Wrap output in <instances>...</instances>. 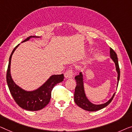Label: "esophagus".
Segmentation results:
<instances>
[{
    "label": "esophagus",
    "mask_w": 132,
    "mask_h": 132,
    "mask_svg": "<svg viewBox=\"0 0 132 132\" xmlns=\"http://www.w3.org/2000/svg\"><path fill=\"white\" fill-rule=\"evenodd\" d=\"M73 76V71L72 70H68L64 73V78L65 79H70L72 78Z\"/></svg>",
    "instance_id": "esophagus-1"
}]
</instances>
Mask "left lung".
Listing matches in <instances>:
<instances>
[{"instance_id": "8db88e82", "label": "left lung", "mask_w": 132, "mask_h": 132, "mask_svg": "<svg viewBox=\"0 0 132 132\" xmlns=\"http://www.w3.org/2000/svg\"><path fill=\"white\" fill-rule=\"evenodd\" d=\"M110 58L114 63L116 66V70L117 73V85L119 84V81L120 79V72L119 66V62H118V58L117 54L111 48H110ZM76 82V86L75 88V91L74 94V101L76 104V105L81 109L86 110L88 111H95L104 109V107H107L109 104L111 103L114 97L115 93L113 94L112 97L110 98L109 101L105 103L101 104H95L91 103L88 98L86 97L85 89H84V75L82 72L79 73V75L75 76V78Z\"/></svg>"}]
</instances>
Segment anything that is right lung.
I'll list each match as a JSON object with an SVG mask.
<instances>
[{"label": "right lung", "mask_w": 132, "mask_h": 132, "mask_svg": "<svg viewBox=\"0 0 132 132\" xmlns=\"http://www.w3.org/2000/svg\"><path fill=\"white\" fill-rule=\"evenodd\" d=\"M41 37L30 36L22 43L28 41L31 38H40ZM20 44L16 46L10 56L6 73V81L12 96L19 107L28 111H38L43 109L48 104L51 98V92L54 86L64 79L63 74L53 75L50 76L40 87L33 91H26L15 83L11 73L12 56Z\"/></svg>", "instance_id": "obj_1"}]
</instances>
